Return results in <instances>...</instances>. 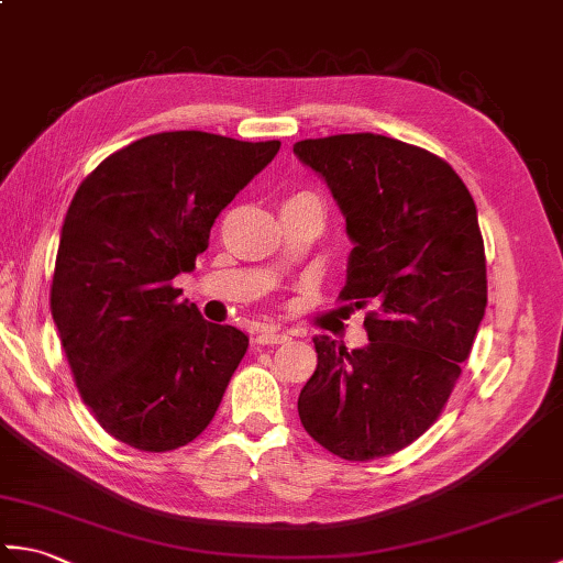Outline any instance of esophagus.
<instances>
[{"label": "esophagus", "mask_w": 563, "mask_h": 563, "mask_svg": "<svg viewBox=\"0 0 563 563\" xmlns=\"http://www.w3.org/2000/svg\"><path fill=\"white\" fill-rule=\"evenodd\" d=\"M285 341H288V333L278 331V329H271V327H263L256 333V343L258 345H273V343H285Z\"/></svg>", "instance_id": "34e87169"}]
</instances>
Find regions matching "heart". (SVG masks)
I'll return each mask as SVG.
<instances>
[{"mask_svg": "<svg viewBox=\"0 0 563 563\" xmlns=\"http://www.w3.org/2000/svg\"><path fill=\"white\" fill-rule=\"evenodd\" d=\"M300 196H307V198H314V196H312V194H300Z\"/></svg>", "mask_w": 563, "mask_h": 563, "instance_id": "obj_1", "label": "heart"}]
</instances>
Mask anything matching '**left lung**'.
<instances>
[{"instance_id": "8db88e82", "label": "left lung", "mask_w": 563, "mask_h": 563, "mask_svg": "<svg viewBox=\"0 0 563 563\" xmlns=\"http://www.w3.org/2000/svg\"><path fill=\"white\" fill-rule=\"evenodd\" d=\"M327 178L353 239L341 302L367 309L365 349L314 339L297 399L305 430L349 462L387 457L438 421L486 309L476 206L438 154L373 135L295 142Z\"/></svg>"}]
</instances>
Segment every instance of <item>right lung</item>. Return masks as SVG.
I'll list each match as a JSON object with an SVG mask.
<instances>
[{
	"mask_svg": "<svg viewBox=\"0 0 563 563\" xmlns=\"http://www.w3.org/2000/svg\"><path fill=\"white\" fill-rule=\"evenodd\" d=\"M280 150L174 130L106 157L71 198L51 285L67 363L106 433L142 452L194 442L212 421L246 333L178 302L218 214Z\"/></svg>",
	"mask_w": 563,
	"mask_h": 563,
	"instance_id": "add662e5",
	"label": "right lung"
}]
</instances>
